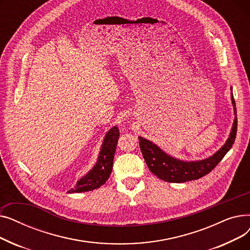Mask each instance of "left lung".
Wrapping results in <instances>:
<instances>
[{"instance_id": "obj_1", "label": "left lung", "mask_w": 250, "mask_h": 250, "mask_svg": "<svg viewBox=\"0 0 250 250\" xmlns=\"http://www.w3.org/2000/svg\"><path fill=\"white\" fill-rule=\"evenodd\" d=\"M231 100L234 106V111H236L235 100L232 92ZM236 133H237V117L235 116L230 136L224 146L213 156L200 161H182L176 159L174 157L166 154L162 149L149 140L142 137H139V144L144 159H145V162L152 173L164 181L180 183L199 179L211 172L231 149L235 142Z\"/></svg>"}]
</instances>
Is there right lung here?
I'll list each match as a JSON object with an SVG mask.
<instances>
[{
    "mask_svg": "<svg viewBox=\"0 0 250 250\" xmlns=\"http://www.w3.org/2000/svg\"><path fill=\"white\" fill-rule=\"evenodd\" d=\"M118 137H120L118 127H111L104 138L96 164L85 176L77 181L76 187L70 189L69 192L90 191L99 188L106 182L112 170Z\"/></svg>",
    "mask_w": 250,
    "mask_h": 250,
    "instance_id": "add662e5",
    "label": "right lung"
}]
</instances>
